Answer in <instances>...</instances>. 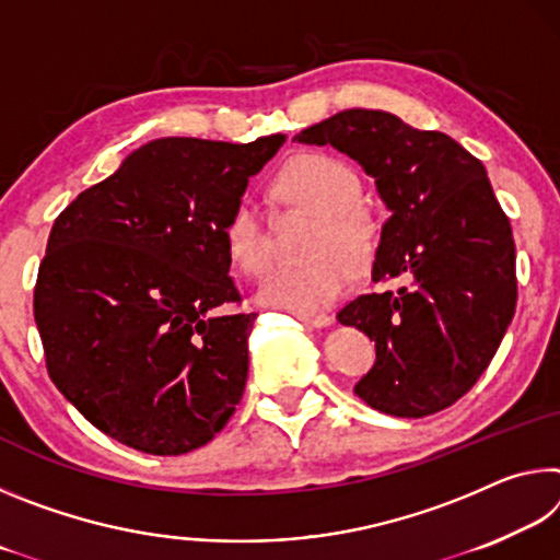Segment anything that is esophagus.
<instances>
[{
	"label": "esophagus",
	"mask_w": 560,
	"mask_h": 560,
	"mask_svg": "<svg viewBox=\"0 0 560 560\" xmlns=\"http://www.w3.org/2000/svg\"><path fill=\"white\" fill-rule=\"evenodd\" d=\"M299 320L303 326L324 328V326L330 324V316H326V314H299Z\"/></svg>",
	"instance_id": "34e87169"
}]
</instances>
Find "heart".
<instances>
[{
	"instance_id": "b5f03b06",
	"label": "heart",
	"mask_w": 560,
	"mask_h": 560,
	"mask_svg": "<svg viewBox=\"0 0 560 560\" xmlns=\"http://www.w3.org/2000/svg\"><path fill=\"white\" fill-rule=\"evenodd\" d=\"M281 205L318 214L308 242L311 261L273 267L261 279L257 301L293 314H316L348 291L353 271L365 273L381 252V222L363 200V179L346 160L301 153L283 165L271 185ZM226 257L242 273L257 277L271 257L269 226L257 202L240 200L222 224Z\"/></svg>"
}]
</instances>
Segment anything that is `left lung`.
Listing matches in <instances>:
<instances>
[{
  "label": "left lung",
  "mask_w": 560,
  "mask_h": 560,
  "mask_svg": "<svg viewBox=\"0 0 560 560\" xmlns=\"http://www.w3.org/2000/svg\"><path fill=\"white\" fill-rule=\"evenodd\" d=\"M293 140L358 160L393 212L373 281L397 289L338 311L340 324L375 340L355 395L393 417L454 405L487 371L516 308L514 234L487 167L444 132L385 110H340Z\"/></svg>",
  "instance_id": "8db88e82"
}]
</instances>
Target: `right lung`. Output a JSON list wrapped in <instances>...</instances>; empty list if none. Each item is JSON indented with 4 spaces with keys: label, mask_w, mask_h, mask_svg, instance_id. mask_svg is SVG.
<instances>
[{
    "label": "right lung",
    "mask_w": 560,
    "mask_h": 560,
    "mask_svg": "<svg viewBox=\"0 0 560 560\" xmlns=\"http://www.w3.org/2000/svg\"><path fill=\"white\" fill-rule=\"evenodd\" d=\"M283 140H153L56 217L34 320L54 385L108 438L177 457L230 422L257 314H226L222 224Z\"/></svg>",
    "instance_id": "right-lung-1"
}]
</instances>
